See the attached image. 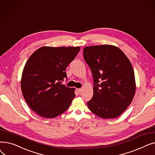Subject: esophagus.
Listing matches in <instances>:
<instances>
[{
    "label": "esophagus",
    "mask_w": 155,
    "mask_h": 155,
    "mask_svg": "<svg viewBox=\"0 0 155 155\" xmlns=\"http://www.w3.org/2000/svg\"><path fill=\"white\" fill-rule=\"evenodd\" d=\"M77 91L78 93L79 94H80L81 93H82V89H81V88H77Z\"/></svg>",
    "instance_id": "34e87169"
}]
</instances>
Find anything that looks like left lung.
<instances>
[{
    "instance_id": "left-lung-1",
    "label": "left lung",
    "mask_w": 155,
    "mask_h": 155,
    "mask_svg": "<svg viewBox=\"0 0 155 155\" xmlns=\"http://www.w3.org/2000/svg\"><path fill=\"white\" fill-rule=\"evenodd\" d=\"M83 54L94 80L93 97L87 102L89 109L103 119L118 117L131 103L136 91L131 62L112 45L85 47Z\"/></svg>"
}]
</instances>
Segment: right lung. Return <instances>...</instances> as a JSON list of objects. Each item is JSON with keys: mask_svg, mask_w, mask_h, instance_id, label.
I'll use <instances>...</instances> for the list:
<instances>
[{"mask_svg": "<svg viewBox=\"0 0 155 155\" xmlns=\"http://www.w3.org/2000/svg\"><path fill=\"white\" fill-rule=\"evenodd\" d=\"M80 47L39 48L23 69L21 90L29 107L40 116L54 118L66 111L75 98V89L61 84L67 78L68 65Z\"/></svg>", "mask_w": 155, "mask_h": 155, "instance_id": "1", "label": "right lung"}]
</instances>
